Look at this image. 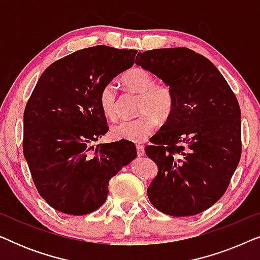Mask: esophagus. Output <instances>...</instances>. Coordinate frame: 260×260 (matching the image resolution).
I'll return each instance as SVG.
<instances>
[{
    "label": "esophagus",
    "instance_id": "34e87169",
    "mask_svg": "<svg viewBox=\"0 0 260 260\" xmlns=\"http://www.w3.org/2000/svg\"><path fill=\"white\" fill-rule=\"evenodd\" d=\"M136 149H137V155H138V156H144V154H145L144 145L137 144V145H136Z\"/></svg>",
    "mask_w": 260,
    "mask_h": 260
}]
</instances>
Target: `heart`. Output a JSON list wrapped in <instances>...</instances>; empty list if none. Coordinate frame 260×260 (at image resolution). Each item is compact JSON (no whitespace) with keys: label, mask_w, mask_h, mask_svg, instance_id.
<instances>
[{"label":"heart","mask_w":260,"mask_h":260,"mask_svg":"<svg viewBox=\"0 0 260 260\" xmlns=\"http://www.w3.org/2000/svg\"><path fill=\"white\" fill-rule=\"evenodd\" d=\"M123 81L129 90L140 93L137 112L141 115L115 124L111 127V135L116 140L142 142L155 130L158 119H167L173 112V90L168 84L155 83L152 74L141 67L127 71ZM99 103L104 115L110 119H115L118 116V98L115 84L109 83L102 88Z\"/></svg>","instance_id":"b5f03b06"}]
</instances>
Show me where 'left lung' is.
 <instances>
[{"label": "left lung", "mask_w": 260, "mask_h": 260, "mask_svg": "<svg viewBox=\"0 0 260 260\" xmlns=\"http://www.w3.org/2000/svg\"><path fill=\"white\" fill-rule=\"evenodd\" d=\"M136 65L174 93L173 112L145 147L158 168L149 200L165 214H199L222 197L239 163V103L218 69L189 48L140 52Z\"/></svg>", "instance_id": "8db88e82"}]
</instances>
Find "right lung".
I'll use <instances>...</instances> for the list:
<instances>
[{
	"label": "right lung",
	"mask_w": 260,
	"mask_h": 260,
	"mask_svg": "<svg viewBox=\"0 0 260 260\" xmlns=\"http://www.w3.org/2000/svg\"><path fill=\"white\" fill-rule=\"evenodd\" d=\"M136 49L84 48L41 74L23 115V155L39 194L71 215L94 212L109 181L136 158L129 141L93 145L108 133L102 88L135 62Z\"/></svg>",
	"instance_id": "add662e5"
}]
</instances>
